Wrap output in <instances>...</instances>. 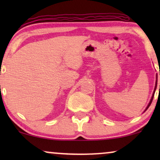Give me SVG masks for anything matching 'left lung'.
Returning a JSON list of instances; mask_svg holds the SVG:
<instances>
[{"instance_id":"left-lung-1","label":"left lung","mask_w":160,"mask_h":160,"mask_svg":"<svg viewBox=\"0 0 160 160\" xmlns=\"http://www.w3.org/2000/svg\"><path fill=\"white\" fill-rule=\"evenodd\" d=\"M159 75H160V73H159ZM157 80H156V84H155V87H154V93H153V95H152V98H151V100H150V102H149V103H148V105L147 106V107H146V110L144 111V112H145V111L147 110V109L148 108V107L150 106V105H151V103H152V100H153V98H154V93H155V91H156V89H157ZM159 90H160V85H159Z\"/></svg>"}]
</instances>
